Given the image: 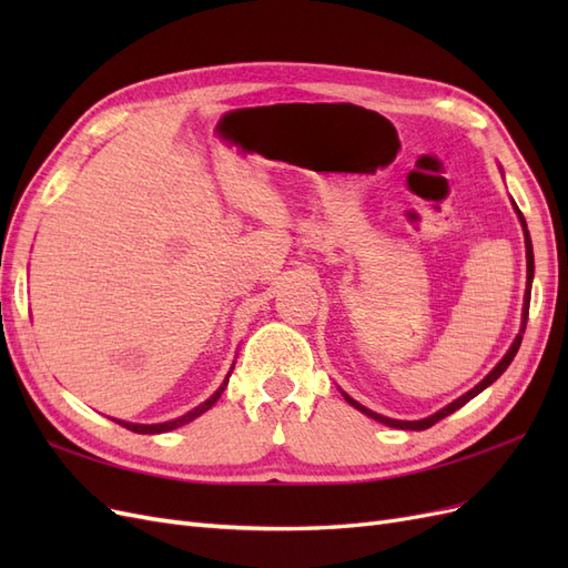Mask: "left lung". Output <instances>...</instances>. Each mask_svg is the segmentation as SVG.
Listing matches in <instances>:
<instances>
[{
	"label": "left lung",
	"mask_w": 568,
	"mask_h": 568,
	"mask_svg": "<svg viewBox=\"0 0 568 568\" xmlns=\"http://www.w3.org/2000/svg\"><path fill=\"white\" fill-rule=\"evenodd\" d=\"M514 209H517V203H514ZM517 213H519V220H521V227H524V242H526V270H528V277H526V296H524V322H521V332H519V336L514 338V343H511V348L507 351V355L500 359V363L495 365V369L486 376L484 382H480L478 386H474L469 393H464L462 398H457L455 403H450L448 407H443V409H438L436 415H432V417H426V419H419V422H400V419H388V417H384V415H376V412H372V409H367L365 405H359L357 400H353L351 395H346V400L355 407V409H359V412H365L367 417H372V419H376V422H382V424H386V426H393V428H407V432H424V428H428V426H434L436 422H440V419H445L448 415H453L455 409H459L462 405H467L471 398H476V395L484 390V388H488L497 376H500L507 367H509V363L514 359V355H517V351H519V346H521V338H524V332H526V322H528V305H530V282H532V246H530V234H528V227H526V220H524V215H521V211L517 209Z\"/></svg>",
	"instance_id": "8db88e82"
}]
</instances>
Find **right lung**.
<instances>
[{
	"label": "right lung",
	"instance_id": "right-lung-1",
	"mask_svg": "<svg viewBox=\"0 0 568 568\" xmlns=\"http://www.w3.org/2000/svg\"><path fill=\"white\" fill-rule=\"evenodd\" d=\"M232 374V372H230ZM230 374H227V379H225V384H222L209 400L205 403H201L199 407H194L192 412H186V415H182V417H178V419H173V422H163V424H128V422H118L120 426H125L128 432H134V434H163V432H173V428H178V426H184V424H189L192 419H196V417H201L205 409H211L215 403H217V398L222 395V390H225V386H227V382H230Z\"/></svg>",
	"mask_w": 568,
	"mask_h": 568
}]
</instances>
